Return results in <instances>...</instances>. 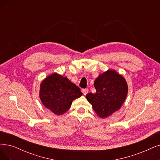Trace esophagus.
Segmentation results:
<instances>
[{"label": "esophagus", "instance_id": "1", "mask_svg": "<svg viewBox=\"0 0 160 160\" xmlns=\"http://www.w3.org/2000/svg\"><path fill=\"white\" fill-rule=\"evenodd\" d=\"M88 88H83V89H82V92L83 93L84 95H86V94L88 93Z\"/></svg>", "mask_w": 160, "mask_h": 160}]
</instances>
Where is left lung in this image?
<instances>
[{"label": "left lung", "mask_w": 160, "mask_h": 160, "mask_svg": "<svg viewBox=\"0 0 160 160\" xmlns=\"http://www.w3.org/2000/svg\"><path fill=\"white\" fill-rule=\"evenodd\" d=\"M95 93H88L87 100L100 118L110 116L121 108L128 92L126 81L112 70L100 75L94 82Z\"/></svg>", "instance_id": "8db88e82"}]
</instances>
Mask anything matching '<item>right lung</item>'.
Returning a JSON list of instances; mask_svg holds the SVG:
<instances>
[{
    "label": "right lung",
    "instance_id": "1",
    "mask_svg": "<svg viewBox=\"0 0 160 160\" xmlns=\"http://www.w3.org/2000/svg\"><path fill=\"white\" fill-rule=\"evenodd\" d=\"M82 95L80 88L66 77L57 73L48 76L41 85L40 99L42 104L56 115L68 111L72 101Z\"/></svg>",
    "mask_w": 160,
    "mask_h": 160
}]
</instances>
